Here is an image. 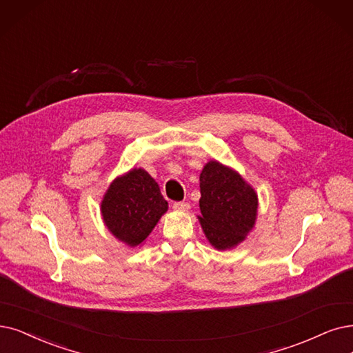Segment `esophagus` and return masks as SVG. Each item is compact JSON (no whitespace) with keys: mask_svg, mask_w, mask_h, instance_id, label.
<instances>
[{"mask_svg":"<svg viewBox=\"0 0 353 353\" xmlns=\"http://www.w3.org/2000/svg\"><path fill=\"white\" fill-rule=\"evenodd\" d=\"M172 208L175 211H187L190 208V204L188 203H184V201H176L172 204Z\"/></svg>","mask_w":353,"mask_h":353,"instance_id":"34e87169","label":"esophagus"}]
</instances>
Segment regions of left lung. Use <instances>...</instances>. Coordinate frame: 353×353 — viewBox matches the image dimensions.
I'll use <instances>...</instances> for the list:
<instances>
[{
  "label": "left lung",
  "mask_w": 353,
  "mask_h": 353,
  "mask_svg": "<svg viewBox=\"0 0 353 353\" xmlns=\"http://www.w3.org/2000/svg\"><path fill=\"white\" fill-rule=\"evenodd\" d=\"M203 232L210 245L228 250L243 242L258 216V194L234 169L210 161L200 174Z\"/></svg>",
  "instance_id": "left-lung-1"
}]
</instances>
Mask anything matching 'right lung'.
<instances>
[{
  "label": "right lung",
  "instance_id": "obj_1",
  "mask_svg": "<svg viewBox=\"0 0 353 353\" xmlns=\"http://www.w3.org/2000/svg\"><path fill=\"white\" fill-rule=\"evenodd\" d=\"M158 182L145 169L117 176L101 201V216L110 233L132 248L146 241L159 219L166 213Z\"/></svg>",
  "mask_w": 353,
  "mask_h": 353
}]
</instances>
